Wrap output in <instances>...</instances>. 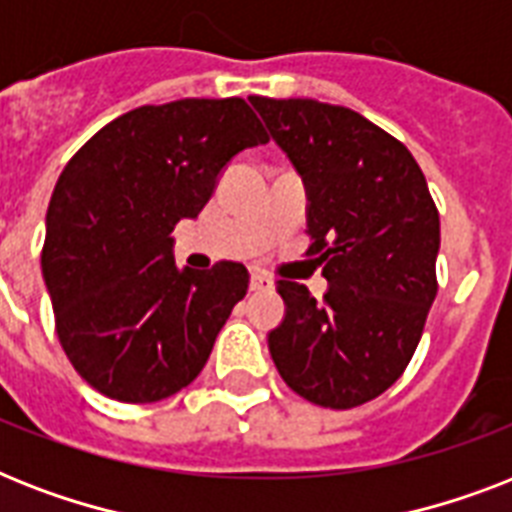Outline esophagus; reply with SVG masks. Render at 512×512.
Segmentation results:
<instances>
[{
    "instance_id": "1",
    "label": "esophagus",
    "mask_w": 512,
    "mask_h": 512,
    "mask_svg": "<svg viewBox=\"0 0 512 512\" xmlns=\"http://www.w3.org/2000/svg\"><path fill=\"white\" fill-rule=\"evenodd\" d=\"M249 289L252 292H268V289H273V279L271 276H265V273H252L249 276Z\"/></svg>"
}]
</instances>
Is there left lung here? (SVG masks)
I'll return each mask as SVG.
<instances>
[{
	"mask_svg": "<svg viewBox=\"0 0 512 512\" xmlns=\"http://www.w3.org/2000/svg\"><path fill=\"white\" fill-rule=\"evenodd\" d=\"M308 191V249L324 300L279 281L287 316L268 335L289 388L324 409L372 401L404 374L436 300V201L409 148L345 106L252 95Z\"/></svg>",
	"mask_w": 512,
	"mask_h": 512,
	"instance_id": "1",
	"label": "left lung"
}]
</instances>
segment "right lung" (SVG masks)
Returning a JSON list of instances; mask_svg holds the SVG:
<instances>
[{"instance_id":"add662e5","label":"right lung","mask_w":512,"mask_h":512,"mask_svg":"<svg viewBox=\"0 0 512 512\" xmlns=\"http://www.w3.org/2000/svg\"><path fill=\"white\" fill-rule=\"evenodd\" d=\"M257 143L268 135L247 100L185 98L108 122L60 172L42 273L60 345L98 393L154 404L199 377L249 273L233 260L177 271L172 231Z\"/></svg>"}]
</instances>
